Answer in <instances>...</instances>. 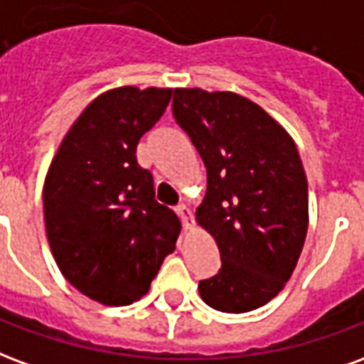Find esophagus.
<instances>
[{
  "instance_id": "obj_1",
  "label": "esophagus",
  "mask_w": 364,
  "mask_h": 364,
  "mask_svg": "<svg viewBox=\"0 0 364 364\" xmlns=\"http://www.w3.org/2000/svg\"><path fill=\"white\" fill-rule=\"evenodd\" d=\"M176 213H178L180 221H182V225H184V229L186 230L192 229V225H193L192 209L188 208V205H178V208H176Z\"/></svg>"
}]
</instances>
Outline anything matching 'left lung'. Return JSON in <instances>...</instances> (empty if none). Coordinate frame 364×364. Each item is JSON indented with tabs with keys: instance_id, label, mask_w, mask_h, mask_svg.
<instances>
[{
	"instance_id": "obj_1",
	"label": "left lung",
	"mask_w": 364,
	"mask_h": 364,
	"mask_svg": "<svg viewBox=\"0 0 364 364\" xmlns=\"http://www.w3.org/2000/svg\"><path fill=\"white\" fill-rule=\"evenodd\" d=\"M172 112L208 168L196 221L221 252V269L200 281V296L230 314L259 309L291 279L309 230V182L296 145L237 92L176 89Z\"/></svg>"
}]
</instances>
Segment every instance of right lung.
<instances>
[{"label": "right lung", "mask_w": 364, "mask_h": 364, "mask_svg": "<svg viewBox=\"0 0 364 364\" xmlns=\"http://www.w3.org/2000/svg\"><path fill=\"white\" fill-rule=\"evenodd\" d=\"M174 89L118 87L98 95L63 135L42 188L44 225L60 272L85 296L126 306L147 294L180 235L155 200L135 149Z\"/></svg>", "instance_id": "1"}]
</instances>
